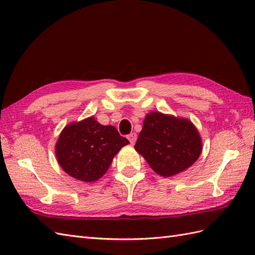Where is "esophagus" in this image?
<instances>
[{
    "label": "esophagus",
    "mask_w": 255,
    "mask_h": 255,
    "mask_svg": "<svg viewBox=\"0 0 255 255\" xmlns=\"http://www.w3.org/2000/svg\"><path fill=\"white\" fill-rule=\"evenodd\" d=\"M127 138L129 140V142H130L131 144H134V142H136V140H137V133H134V132L129 133Z\"/></svg>",
    "instance_id": "34e87169"
}]
</instances>
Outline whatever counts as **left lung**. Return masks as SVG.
<instances>
[{"label": "left lung", "instance_id": "1", "mask_svg": "<svg viewBox=\"0 0 255 255\" xmlns=\"http://www.w3.org/2000/svg\"><path fill=\"white\" fill-rule=\"evenodd\" d=\"M134 149L161 176L188 169L202 153L199 132L188 119L152 112L145 116Z\"/></svg>", "mask_w": 255, "mask_h": 255}]
</instances>
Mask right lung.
Here are the masks:
<instances>
[{"label": "right lung", "mask_w": 255, "mask_h": 255, "mask_svg": "<svg viewBox=\"0 0 255 255\" xmlns=\"http://www.w3.org/2000/svg\"><path fill=\"white\" fill-rule=\"evenodd\" d=\"M128 143L115 127L103 126L89 117L64 127L56 143V155L70 176L94 182L105 174L114 156Z\"/></svg>", "instance_id": "1"}]
</instances>
